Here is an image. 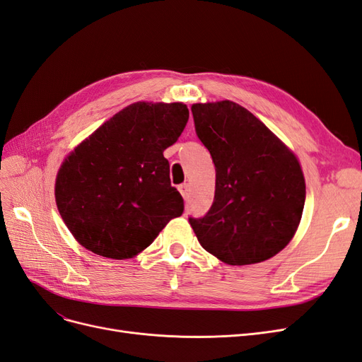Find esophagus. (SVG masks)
I'll return each mask as SVG.
<instances>
[{"mask_svg": "<svg viewBox=\"0 0 362 362\" xmlns=\"http://www.w3.org/2000/svg\"><path fill=\"white\" fill-rule=\"evenodd\" d=\"M178 190H180V193H181V196L184 199H187L189 198V194H190V185L189 184H181V185H178Z\"/></svg>", "mask_w": 362, "mask_h": 362, "instance_id": "34e87169", "label": "esophagus"}]
</instances>
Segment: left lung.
<instances>
[{
  "instance_id": "8db88e82",
  "label": "left lung",
  "mask_w": 362,
  "mask_h": 362,
  "mask_svg": "<svg viewBox=\"0 0 362 362\" xmlns=\"http://www.w3.org/2000/svg\"><path fill=\"white\" fill-rule=\"evenodd\" d=\"M192 113L216 168L210 211L190 218L201 246L229 266L275 257L302 218L305 178L298 156L237 103H198Z\"/></svg>"
}]
</instances>
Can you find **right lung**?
Returning a JSON list of instances; mask_svg holds the SVG:
<instances>
[{
	"label": "right lung",
	"instance_id": "right-lung-1",
	"mask_svg": "<svg viewBox=\"0 0 362 362\" xmlns=\"http://www.w3.org/2000/svg\"><path fill=\"white\" fill-rule=\"evenodd\" d=\"M189 120L184 103L139 101L76 145L56 177V204L74 238L96 255H139L182 214L163 152Z\"/></svg>",
	"mask_w": 362,
	"mask_h": 362
}]
</instances>
